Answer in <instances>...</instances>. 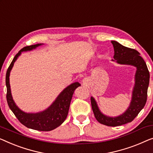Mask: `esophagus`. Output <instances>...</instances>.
<instances>
[{"instance_id":"34e87169","label":"esophagus","mask_w":153,"mask_h":153,"mask_svg":"<svg viewBox=\"0 0 153 153\" xmlns=\"http://www.w3.org/2000/svg\"><path fill=\"white\" fill-rule=\"evenodd\" d=\"M83 82H84V81H83Z\"/></svg>"}]
</instances>
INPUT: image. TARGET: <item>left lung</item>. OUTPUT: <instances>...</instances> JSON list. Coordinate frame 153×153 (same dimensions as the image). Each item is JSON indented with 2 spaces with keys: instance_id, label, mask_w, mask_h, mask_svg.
<instances>
[{
  "instance_id": "1",
  "label": "left lung",
  "mask_w": 153,
  "mask_h": 153,
  "mask_svg": "<svg viewBox=\"0 0 153 153\" xmlns=\"http://www.w3.org/2000/svg\"><path fill=\"white\" fill-rule=\"evenodd\" d=\"M111 43L114 51V59L112 61L121 65L136 68L131 101L126 111L117 117H110L102 113L93 97H91V105L95 118L99 123L108 126H118L131 122L144 107L147 100L150 74L146 63L137 50L125 47L116 41H112Z\"/></svg>"
}]
</instances>
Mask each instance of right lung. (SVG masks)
Returning a JSON list of instances; mask_svg holds the SVG:
<instances>
[{"instance_id":"1","label":"right lung","mask_w":153,"mask_h":153,"mask_svg":"<svg viewBox=\"0 0 153 153\" xmlns=\"http://www.w3.org/2000/svg\"><path fill=\"white\" fill-rule=\"evenodd\" d=\"M43 43L26 46L14 56L6 73L7 101L13 113L22 124L28 128L40 131H50L59 127L63 123L68 116L72 95L74 90L81 85L79 82H74L62 90L56 99L45 110L39 112H25L18 107L13 99L10 83V75L14 63L23 52L35 50Z\"/></svg>"}]
</instances>
